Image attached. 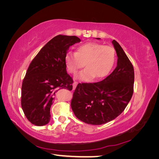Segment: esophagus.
Returning a JSON list of instances; mask_svg holds the SVG:
<instances>
[{"mask_svg":"<svg viewBox=\"0 0 159 159\" xmlns=\"http://www.w3.org/2000/svg\"><path fill=\"white\" fill-rule=\"evenodd\" d=\"M77 84H78V82H76V81H74V84H73V90H74L76 88Z\"/></svg>","mask_w":159,"mask_h":159,"instance_id":"1","label":"esophagus"}]
</instances>
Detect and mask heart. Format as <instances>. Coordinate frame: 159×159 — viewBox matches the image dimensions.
I'll return each instance as SVG.
<instances>
[{
    "label": "heart",
    "mask_w": 159,
    "mask_h": 159,
    "mask_svg": "<svg viewBox=\"0 0 159 159\" xmlns=\"http://www.w3.org/2000/svg\"><path fill=\"white\" fill-rule=\"evenodd\" d=\"M116 55L114 48L95 42H89L78 47L77 52H68L65 56V64L68 72L76 74L80 69L86 68L77 76L83 81H89L95 76L102 78L109 74L114 66Z\"/></svg>",
    "instance_id": "b5f03b06"
}]
</instances>
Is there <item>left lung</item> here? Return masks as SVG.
Segmentation results:
<instances>
[{"label": "left lung", "instance_id": "1", "mask_svg": "<svg viewBox=\"0 0 159 159\" xmlns=\"http://www.w3.org/2000/svg\"><path fill=\"white\" fill-rule=\"evenodd\" d=\"M112 44L118 57L113 71L99 82L78 84L74 92L71 109L75 117L85 123L99 125L112 121L132 98L133 66L119 43L113 40Z\"/></svg>", "mask_w": 159, "mask_h": 159}]
</instances>
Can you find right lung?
Returning a JSON list of instances; mask_svg holds the SVG:
<instances>
[{"instance_id": "add662e5", "label": "right lung", "mask_w": 159, "mask_h": 159, "mask_svg": "<svg viewBox=\"0 0 159 159\" xmlns=\"http://www.w3.org/2000/svg\"><path fill=\"white\" fill-rule=\"evenodd\" d=\"M80 42L75 36H56L31 61L22 81L21 106L33 125L48 123L55 93L60 89H72L74 81L67 74L65 56L70 46Z\"/></svg>"}]
</instances>
